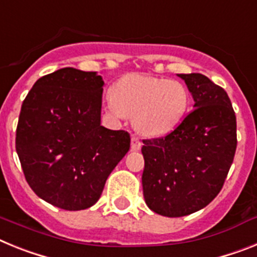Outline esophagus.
Returning a JSON list of instances; mask_svg holds the SVG:
<instances>
[{
    "label": "esophagus",
    "instance_id": "34e87169",
    "mask_svg": "<svg viewBox=\"0 0 257 257\" xmlns=\"http://www.w3.org/2000/svg\"><path fill=\"white\" fill-rule=\"evenodd\" d=\"M142 145L143 143L140 142V139L138 136H133V138H131V149H133V151H140Z\"/></svg>",
    "mask_w": 257,
    "mask_h": 257
}]
</instances>
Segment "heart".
I'll return each mask as SVG.
<instances>
[{"instance_id":"1","label":"heart","mask_w":257,"mask_h":257,"mask_svg":"<svg viewBox=\"0 0 257 257\" xmlns=\"http://www.w3.org/2000/svg\"><path fill=\"white\" fill-rule=\"evenodd\" d=\"M187 87L175 79L127 74L112 88L109 110L115 115L134 117L136 130L147 136L171 133L187 113Z\"/></svg>"}]
</instances>
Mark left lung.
<instances>
[{
    "mask_svg": "<svg viewBox=\"0 0 257 257\" xmlns=\"http://www.w3.org/2000/svg\"><path fill=\"white\" fill-rule=\"evenodd\" d=\"M194 109L163 138L143 140V193L167 217L196 212L217 196L237 148V121L225 90L201 73L178 74Z\"/></svg>",
    "mask_w": 257,
    "mask_h": 257,
    "instance_id": "obj_1",
    "label": "left lung"
}]
</instances>
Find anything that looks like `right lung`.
Here are the masks:
<instances>
[{"label": "right lung", "instance_id": "right-lung-1", "mask_svg": "<svg viewBox=\"0 0 257 257\" xmlns=\"http://www.w3.org/2000/svg\"><path fill=\"white\" fill-rule=\"evenodd\" d=\"M104 81L61 68L36 81L23 101L15 147L27 183L68 211L91 207L130 149V134L100 124Z\"/></svg>", "mask_w": 257, "mask_h": 257}]
</instances>
